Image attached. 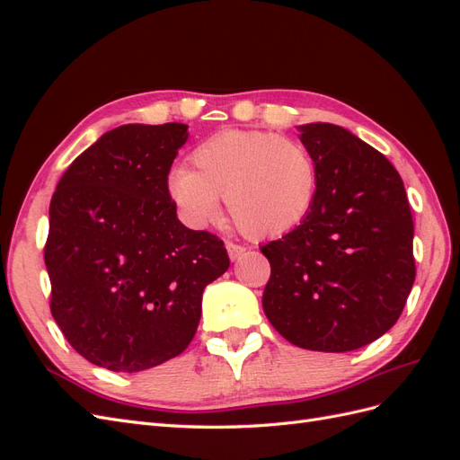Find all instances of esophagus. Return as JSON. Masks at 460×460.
<instances>
[{
  "label": "esophagus",
  "instance_id": "1",
  "mask_svg": "<svg viewBox=\"0 0 460 460\" xmlns=\"http://www.w3.org/2000/svg\"><path fill=\"white\" fill-rule=\"evenodd\" d=\"M226 249H228V255H230V259H232V261L240 259V257L245 253V247H243V245L232 243V242H228V243H226Z\"/></svg>",
  "mask_w": 460,
  "mask_h": 460
}]
</instances>
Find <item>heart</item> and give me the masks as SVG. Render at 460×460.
<instances>
[{
  "instance_id": "1",
  "label": "heart",
  "mask_w": 460,
  "mask_h": 460,
  "mask_svg": "<svg viewBox=\"0 0 460 460\" xmlns=\"http://www.w3.org/2000/svg\"><path fill=\"white\" fill-rule=\"evenodd\" d=\"M174 166L169 193L191 226H205L226 198L230 218L247 238H276L297 228L316 199L318 166L294 137L262 130H222Z\"/></svg>"
}]
</instances>
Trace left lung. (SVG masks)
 Returning a JSON list of instances; mask_svg holds the SVG:
<instances>
[{"instance_id": "left-lung-1", "label": "left lung", "mask_w": 460, "mask_h": 460, "mask_svg": "<svg viewBox=\"0 0 460 460\" xmlns=\"http://www.w3.org/2000/svg\"><path fill=\"white\" fill-rule=\"evenodd\" d=\"M318 166L297 228L261 247L270 262L262 309L289 343L343 353L392 328L414 284L412 215L395 166L330 122L297 127Z\"/></svg>"}]
</instances>
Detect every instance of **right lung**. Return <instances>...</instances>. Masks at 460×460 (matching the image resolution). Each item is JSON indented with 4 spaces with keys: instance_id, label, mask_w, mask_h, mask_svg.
Returning <instances> with one entry per match:
<instances>
[{
    "instance_id": "add662e5",
    "label": "right lung",
    "mask_w": 460,
    "mask_h": 460,
    "mask_svg": "<svg viewBox=\"0 0 460 460\" xmlns=\"http://www.w3.org/2000/svg\"><path fill=\"white\" fill-rule=\"evenodd\" d=\"M188 124H122L65 171L44 249L51 314L75 351L140 372L196 336L207 284L230 267L217 235L176 217L166 178Z\"/></svg>"
}]
</instances>
